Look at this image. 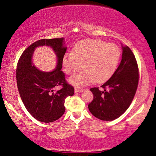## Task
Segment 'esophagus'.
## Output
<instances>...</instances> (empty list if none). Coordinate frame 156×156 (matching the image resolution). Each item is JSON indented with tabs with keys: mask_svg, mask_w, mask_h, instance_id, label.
Returning <instances> with one entry per match:
<instances>
[{
	"mask_svg": "<svg viewBox=\"0 0 156 156\" xmlns=\"http://www.w3.org/2000/svg\"><path fill=\"white\" fill-rule=\"evenodd\" d=\"M83 91V89H81V88H78V87L75 88V92H81Z\"/></svg>",
	"mask_w": 156,
	"mask_h": 156,
	"instance_id": "obj_1",
	"label": "esophagus"
}]
</instances>
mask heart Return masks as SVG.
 Segmentation results:
<instances>
[{"mask_svg":"<svg viewBox=\"0 0 156 156\" xmlns=\"http://www.w3.org/2000/svg\"><path fill=\"white\" fill-rule=\"evenodd\" d=\"M120 56V49L115 44L88 39L79 43L73 51L66 53L62 67L66 73L73 75L83 69V72L69 79L76 86L86 85L95 80L101 83L113 74Z\"/></svg>","mask_w":156,"mask_h":156,"instance_id":"1","label":"heart"}]
</instances>
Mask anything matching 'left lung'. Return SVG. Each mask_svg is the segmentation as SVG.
Wrapping results in <instances>:
<instances>
[{
  "instance_id": "obj_1",
  "label": "left lung",
  "mask_w": 156,
  "mask_h": 156,
  "mask_svg": "<svg viewBox=\"0 0 156 156\" xmlns=\"http://www.w3.org/2000/svg\"><path fill=\"white\" fill-rule=\"evenodd\" d=\"M139 69L133 51L122 46L120 65L113 76L100 87H92L93 100L88 105L90 112L102 120H113L128 109L138 88Z\"/></svg>"
}]
</instances>
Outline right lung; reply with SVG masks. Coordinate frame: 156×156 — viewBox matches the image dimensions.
Here are the masks:
<instances>
[{"label":"right lung","instance_id":"add662e5","mask_svg":"<svg viewBox=\"0 0 156 156\" xmlns=\"http://www.w3.org/2000/svg\"><path fill=\"white\" fill-rule=\"evenodd\" d=\"M63 38L41 39L23 52L16 67V83L22 101L28 112L37 120L51 122L65 113V100L74 94V87L69 84L61 71L62 58L67 48ZM51 46L57 55V67L51 73L41 72L31 65V56L36 47ZM60 86V90L54 91Z\"/></svg>","mask_w":156,"mask_h":156}]
</instances>
